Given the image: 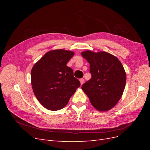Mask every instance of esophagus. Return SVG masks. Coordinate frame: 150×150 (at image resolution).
Returning a JSON list of instances; mask_svg holds the SVG:
<instances>
[{"instance_id":"esophagus-1","label":"esophagus","mask_w":150,"mask_h":150,"mask_svg":"<svg viewBox=\"0 0 150 150\" xmlns=\"http://www.w3.org/2000/svg\"><path fill=\"white\" fill-rule=\"evenodd\" d=\"M79 81H80V83H81V85H82L84 83V79H83V78H81V79H79Z\"/></svg>"}]
</instances>
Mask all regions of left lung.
<instances>
[{
  "instance_id": "8db88e82",
  "label": "left lung",
  "mask_w": 150,
  "mask_h": 150,
  "mask_svg": "<svg viewBox=\"0 0 150 150\" xmlns=\"http://www.w3.org/2000/svg\"><path fill=\"white\" fill-rule=\"evenodd\" d=\"M81 55L89 63L91 74V78L81 88L97 110H111L120 101L125 88L126 72L121 62L104 51H86Z\"/></svg>"
}]
</instances>
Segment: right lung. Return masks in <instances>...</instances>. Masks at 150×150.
I'll return each mask as SVG.
<instances>
[{"label": "right lung", "instance_id": "add662e5", "mask_svg": "<svg viewBox=\"0 0 150 150\" xmlns=\"http://www.w3.org/2000/svg\"><path fill=\"white\" fill-rule=\"evenodd\" d=\"M74 52L56 49L46 53L31 70V84L35 97L49 110L66 106L81 83L66 66Z\"/></svg>", "mask_w": 150, "mask_h": 150}]
</instances>
